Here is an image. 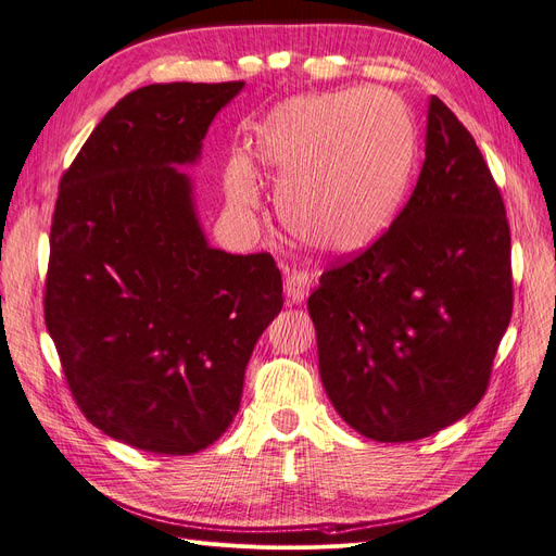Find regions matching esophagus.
<instances>
[{
  "label": "esophagus",
  "instance_id": "esophagus-1",
  "mask_svg": "<svg viewBox=\"0 0 556 556\" xmlns=\"http://www.w3.org/2000/svg\"><path fill=\"white\" fill-rule=\"evenodd\" d=\"M313 282V274L294 268V271H288V276H285V294H288V299H292L294 304H299V301H304L308 296Z\"/></svg>",
  "mask_w": 556,
  "mask_h": 556
}]
</instances>
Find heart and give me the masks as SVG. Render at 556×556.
<instances>
[{"mask_svg":"<svg viewBox=\"0 0 556 556\" xmlns=\"http://www.w3.org/2000/svg\"><path fill=\"white\" fill-rule=\"evenodd\" d=\"M252 169L278 182L282 225L299 241L352 255L392 227L415 164V125L401 99L382 88L285 99L248 141ZM231 206L250 215L257 185L241 157L225 172Z\"/></svg>","mask_w":556,"mask_h":556,"instance_id":"1","label":"heart"}]
</instances>
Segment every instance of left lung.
Segmentation results:
<instances>
[{
	"mask_svg": "<svg viewBox=\"0 0 556 556\" xmlns=\"http://www.w3.org/2000/svg\"><path fill=\"white\" fill-rule=\"evenodd\" d=\"M425 164L382 237L308 296L319 376L362 435L408 443L473 410L513 315L510 227L476 139L439 97Z\"/></svg>",
	"mask_w": 556,
	"mask_h": 556,
	"instance_id": "left-lung-1",
	"label": "left lung"
}]
</instances>
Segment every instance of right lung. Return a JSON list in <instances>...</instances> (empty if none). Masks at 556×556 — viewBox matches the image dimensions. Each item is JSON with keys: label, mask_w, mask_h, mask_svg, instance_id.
I'll return each mask as SVG.
<instances>
[{"label": "right lung", "mask_w": 556, "mask_h": 556, "mask_svg": "<svg viewBox=\"0 0 556 556\" xmlns=\"http://www.w3.org/2000/svg\"><path fill=\"white\" fill-rule=\"evenodd\" d=\"M241 88L134 90L60 178L46 327L88 422L143 452L194 454L220 439L252 348L282 308L276 260L208 248L174 166L199 157Z\"/></svg>", "instance_id": "right-lung-1"}]
</instances>
